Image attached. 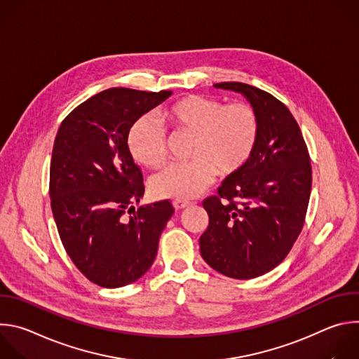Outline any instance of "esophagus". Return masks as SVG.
Wrapping results in <instances>:
<instances>
[{
    "instance_id": "1",
    "label": "esophagus",
    "mask_w": 359,
    "mask_h": 359,
    "mask_svg": "<svg viewBox=\"0 0 359 359\" xmlns=\"http://www.w3.org/2000/svg\"><path fill=\"white\" fill-rule=\"evenodd\" d=\"M190 201H187V200H175L173 201V206H175V209H177V210H180V209H184V208H187V206H190Z\"/></svg>"
}]
</instances>
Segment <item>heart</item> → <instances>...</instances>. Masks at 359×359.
I'll use <instances>...</instances> for the list:
<instances>
[{
  "label": "heart",
  "mask_w": 359,
  "mask_h": 359,
  "mask_svg": "<svg viewBox=\"0 0 359 359\" xmlns=\"http://www.w3.org/2000/svg\"><path fill=\"white\" fill-rule=\"evenodd\" d=\"M173 137L190 136L189 162L166 168L150 179V191L159 198L186 200L206 189L217 175L229 179L250 163L260 139V119L247 102L224 104L213 96L187 95L162 111ZM128 150L133 161L159 169L169 156V142L162 128L149 118L129 129Z\"/></svg>",
  "instance_id": "1"
}]
</instances>
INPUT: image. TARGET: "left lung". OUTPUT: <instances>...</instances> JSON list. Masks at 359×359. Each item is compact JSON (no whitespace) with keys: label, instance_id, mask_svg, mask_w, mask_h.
I'll use <instances>...</instances> for the list:
<instances>
[{"label":"left lung","instance_id":"8db88e82","mask_svg":"<svg viewBox=\"0 0 359 359\" xmlns=\"http://www.w3.org/2000/svg\"><path fill=\"white\" fill-rule=\"evenodd\" d=\"M216 86L241 92L250 100L260 119V139L245 169L203 200L209 226L198 244L212 269L247 280L276 269L298 238L311 193V158L281 100L241 82Z\"/></svg>","mask_w":359,"mask_h":359}]
</instances>
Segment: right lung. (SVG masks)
Returning a JSON list of instances; mask_svg holds the SVG:
<instances>
[{
	"label": "right lung",
	"instance_id": "obj_1",
	"mask_svg": "<svg viewBox=\"0 0 359 359\" xmlns=\"http://www.w3.org/2000/svg\"><path fill=\"white\" fill-rule=\"evenodd\" d=\"M170 90H102L61 123L49 169L57 229L75 267L93 284L135 283L155 262L159 237L175 209L169 200L139 206L142 169L128 150V132Z\"/></svg>",
	"mask_w": 359,
	"mask_h": 359
}]
</instances>
